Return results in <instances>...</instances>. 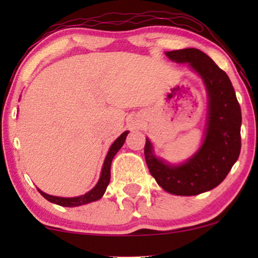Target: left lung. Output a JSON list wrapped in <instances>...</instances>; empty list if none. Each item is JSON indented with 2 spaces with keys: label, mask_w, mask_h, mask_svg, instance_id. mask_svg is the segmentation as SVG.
Wrapping results in <instances>:
<instances>
[{
  "label": "left lung",
  "mask_w": 258,
  "mask_h": 258,
  "mask_svg": "<svg viewBox=\"0 0 258 258\" xmlns=\"http://www.w3.org/2000/svg\"><path fill=\"white\" fill-rule=\"evenodd\" d=\"M175 62H189L202 77L209 95V117L204 142L195 156L181 165H169L153 155L147 139L144 156L149 171L165 191L192 196L214 189L227 177L241 151V107L234 87L209 56L195 48L168 51Z\"/></svg>",
  "instance_id": "8db88e82"
}]
</instances>
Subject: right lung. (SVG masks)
I'll return each mask as SVG.
<instances>
[{"instance_id": "add662e5", "label": "right lung", "mask_w": 258, "mask_h": 258, "mask_svg": "<svg viewBox=\"0 0 258 258\" xmlns=\"http://www.w3.org/2000/svg\"><path fill=\"white\" fill-rule=\"evenodd\" d=\"M126 135H128V132H124L117 140L115 141L114 143L111 144L110 149L108 151L107 157H105L104 160V164H103V168H102L100 181H98L97 184L95 185V188L91 189L89 192L84 194L83 196L64 199V197H56V196L48 195V194H44L43 191H41L40 189H38V191H40L41 195L43 196L45 200H48L49 202L58 204V206H62V207H79V206H83V204L100 200L101 197L103 196V194L105 192V189H107L109 182H110V167H111L112 158H114L116 153L121 149V147L123 146V143H124L125 141Z\"/></svg>"}]
</instances>
